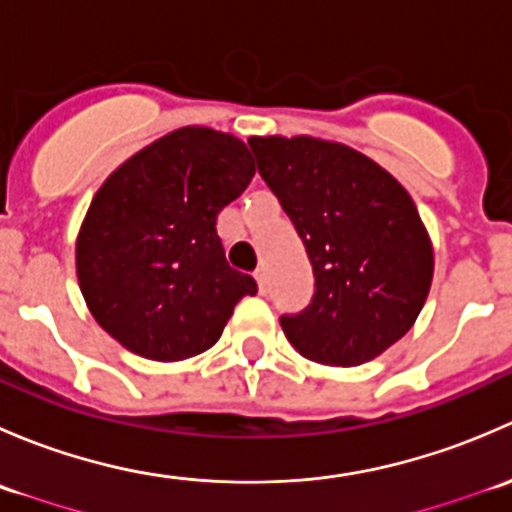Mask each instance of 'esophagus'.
<instances>
[{
  "label": "esophagus",
  "instance_id": "obj_1",
  "mask_svg": "<svg viewBox=\"0 0 512 512\" xmlns=\"http://www.w3.org/2000/svg\"><path fill=\"white\" fill-rule=\"evenodd\" d=\"M255 280H257V287H260V294H267V272L265 270H257L255 272Z\"/></svg>",
  "mask_w": 512,
  "mask_h": 512
}]
</instances>
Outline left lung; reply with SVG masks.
Segmentation results:
<instances>
[{
    "mask_svg": "<svg viewBox=\"0 0 512 512\" xmlns=\"http://www.w3.org/2000/svg\"><path fill=\"white\" fill-rule=\"evenodd\" d=\"M247 143L312 265V302L280 317L289 344L329 366L379 356L416 322L433 277L431 240L411 195L339 143L309 136Z\"/></svg>",
    "mask_w": 512,
    "mask_h": 512,
    "instance_id": "obj_1",
    "label": "left lung"
}]
</instances>
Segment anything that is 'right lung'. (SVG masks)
Instances as JSON below:
<instances>
[{"instance_id": "1", "label": "right lung", "mask_w": 512, "mask_h": 512, "mask_svg": "<svg viewBox=\"0 0 512 512\" xmlns=\"http://www.w3.org/2000/svg\"><path fill=\"white\" fill-rule=\"evenodd\" d=\"M255 175L230 133L188 126L121 165L91 200L76 272L96 322L131 352L180 361L213 347L257 282L227 265L218 215Z\"/></svg>"}]
</instances>
